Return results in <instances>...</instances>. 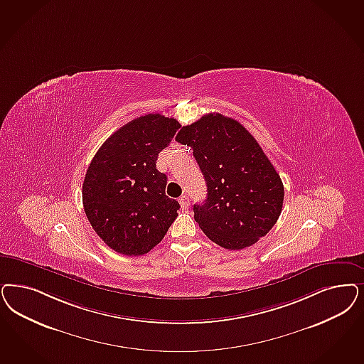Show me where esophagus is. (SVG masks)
<instances>
[{
	"label": "esophagus",
	"instance_id": "1",
	"mask_svg": "<svg viewBox=\"0 0 364 364\" xmlns=\"http://www.w3.org/2000/svg\"><path fill=\"white\" fill-rule=\"evenodd\" d=\"M178 201H180V205H181V208L183 210H188L189 208V198L188 196H181L180 199H178Z\"/></svg>",
	"mask_w": 364,
	"mask_h": 364
}]
</instances>
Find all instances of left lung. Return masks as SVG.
I'll use <instances>...</instances> for the list:
<instances>
[{"label": "left lung", "mask_w": 364, "mask_h": 364, "mask_svg": "<svg viewBox=\"0 0 364 364\" xmlns=\"http://www.w3.org/2000/svg\"><path fill=\"white\" fill-rule=\"evenodd\" d=\"M176 141L192 148L207 183V199L193 205V216L208 238L227 250H242L273 228L284 184L245 126L205 114L183 126Z\"/></svg>", "instance_id": "left-lung-1"}]
</instances>
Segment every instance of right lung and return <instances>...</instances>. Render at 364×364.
<instances>
[{
    "mask_svg": "<svg viewBox=\"0 0 364 364\" xmlns=\"http://www.w3.org/2000/svg\"><path fill=\"white\" fill-rule=\"evenodd\" d=\"M180 124L146 114L118 129L88 165L82 199L90 225L113 250L142 255L163 240L180 204L165 195L156 160Z\"/></svg>",
    "mask_w": 364,
    "mask_h": 364,
    "instance_id": "right-lung-1",
    "label": "right lung"
}]
</instances>
